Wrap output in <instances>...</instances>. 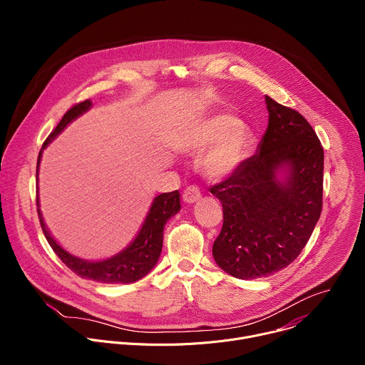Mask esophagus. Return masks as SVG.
Segmentation results:
<instances>
[{
  "label": "esophagus",
  "instance_id": "1",
  "mask_svg": "<svg viewBox=\"0 0 365 365\" xmlns=\"http://www.w3.org/2000/svg\"><path fill=\"white\" fill-rule=\"evenodd\" d=\"M200 199V190L197 186H189L183 190V200L186 203H195Z\"/></svg>",
  "mask_w": 365,
  "mask_h": 365
}]
</instances>
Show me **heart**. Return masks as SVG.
I'll return each mask as SVG.
<instances>
[{
  "label": "heart",
  "mask_w": 365,
  "mask_h": 365,
  "mask_svg": "<svg viewBox=\"0 0 365 365\" xmlns=\"http://www.w3.org/2000/svg\"><path fill=\"white\" fill-rule=\"evenodd\" d=\"M202 155V166L207 176L221 179L231 175L245 159L248 148V131L237 118L227 114L215 115L202 123L185 140L186 151H196L207 144Z\"/></svg>",
  "instance_id": "1"
}]
</instances>
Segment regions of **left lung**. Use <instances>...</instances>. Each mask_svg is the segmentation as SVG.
Listing matches in <instances>:
<instances>
[{"label":"left lung","instance_id":"8db88e82","mask_svg":"<svg viewBox=\"0 0 365 365\" xmlns=\"http://www.w3.org/2000/svg\"><path fill=\"white\" fill-rule=\"evenodd\" d=\"M269 127L258 150L211 187L224 224L217 264L232 277H267L292 264L322 212L324 148L306 118L266 95ZM286 170L284 181L277 173Z\"/></svg>","mask_w":365,"mask_h":365}]
</instances>
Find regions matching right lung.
Listing matches in <instances>:
<instances>
[{"label": "right lung", "mask_w": 365, "mask_h": 365, "mask_svg": "<svg viewBox=\"0 0 365 365\" xmlns=\"http://www.w3.org/2000/svg\"><path fill=\"white\" fill-rule=\"evenodd\" d=\"M92 106L89 99L75 103V106L66 111L58 127L50 133V135L43 143V148L53 140L69 123H72L75 118H78L81 114L88 111ZM43 148L38 153L37 159V172L38 165L41 159ZM180 211V193L179 190L162 193L155 196L151 207L148 211V215L135 237V240L121 252L117 255L102 259V262H88V259L78 258L68 251H65L55 240L50 235V232L46 228V224L41 218L40 210H38V199H37V214L40 220V225L43 230V234L53 248V251L58 254V257L62 262L71 269L75 274H78L82 279L99 282V283H108V284H127L140 280L145 274L150 273V270L158 263V259L162 252L163 247V230L166 222L176 215Z\"/></svg>", "instance_id": "right-lung-1"}]
</instances>
